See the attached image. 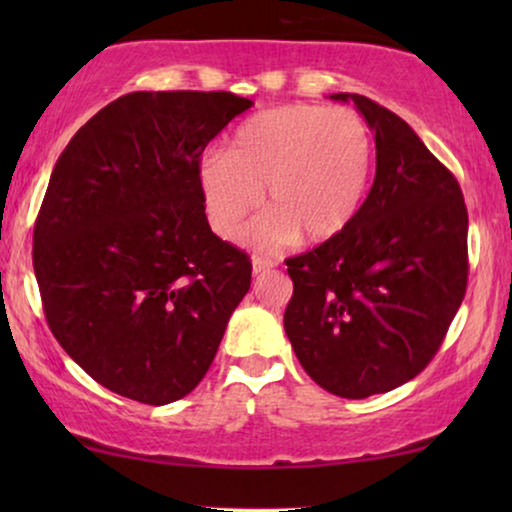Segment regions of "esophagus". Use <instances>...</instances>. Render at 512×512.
Listing matches in <instances>:
<instances>
[{
  "label": "esophagus",
  "instance_id": "esophagus-1",
  "mask_svg": "<svg viewBox=\"0 0 512 512\" xmlns=\"http://www.w3.org/2000/svg\"><path fill=\"white\" fill-rule=\"evenodd\" d=\"M275 268V261L272 258H263V256H254V261H251V270H254V275H261V272Z\"/></svg>",
  "mask_w": 512,
  "mask_h": 512
}]
</instances>
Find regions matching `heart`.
<instances>
[{"label":"heart","instance_id":"1","mask_svg":"<svg viewBox=\"0 0 512 512\" xmlns=\"http://www.w3.org/2000/svg\"><path fill=\"white\" fill-rule=\"evenodd\" d=\"M373 172V137L352 109L284 104L258 111L230 135L226 151L202 158L198 184L209 226L240 235L261 205L256 244H324L359 214Z\"/></svg>","mask_w":512,"mask_h":512}]
</instances>
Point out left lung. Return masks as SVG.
I'll return each mask as SVG.
<instances>
[{"instance_id": "obj_1", "label": "left lung", "mask_w": 512, "mask_h": 512, "mask_svg": "<svg viewBox=\"0 0 512 512\" xmlns=\"http://www.w3.org/2000/svg\"><path fill=\"white\" fill-rule=\"evenodd\" d=\"M352 100L375 132L368 198L345 233L286 258L284 331L305 373L342 398L401 387L443 345L468 284V212L454 174L394 111Z\"/></svg>"}]
</instances>
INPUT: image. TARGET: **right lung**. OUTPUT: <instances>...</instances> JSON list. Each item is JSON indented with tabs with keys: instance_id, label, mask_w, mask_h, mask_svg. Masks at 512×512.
Wrapping results in <instances>:
<instances>
[{
	"instance_id": "add662e5",
	"label": "right lung",
	"mask_w": 512,
	"mask_h": 512,
	"mask_svg": "<svg viewBox=\"0 0 512 512\" xmlns=\"http://www.w3.org/2000/svg\"><path fill=\"white\" fill-rule=\"evenodd\" d=\"M226 90L130 93L60 153L34 223L48 328L102 387L179 401L212 366L251 261L209 228L205 146L251 107Z\"/></svg>"
}]
</instances>
